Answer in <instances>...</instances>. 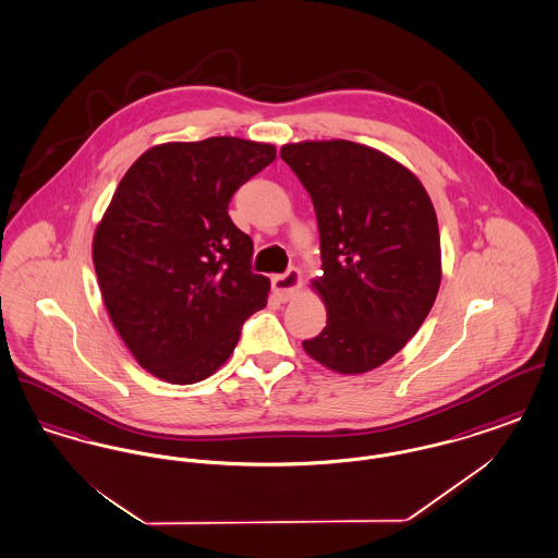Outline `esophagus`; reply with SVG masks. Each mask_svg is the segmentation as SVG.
Instances as JSON below:
<instances>
[{
	"mask_svg": "<svg viewBox=\"0 0 558 558\" xmlns=\"http://www.w3.org/2000/svg\"><path fill=\"white\" fill-rule=\"evenodd\" d=\"M271 287H274V291L278 292L280 296L291 299L292 294L299 291V287H301V271H299L296 267H291V269H287L284 274L274 276V278H271Z\"/></svg>",
	"mask_w": 558,
	"mask_h": 558,
	"instance_id": "1",
	"label": "esophagus"
}]
</instances>
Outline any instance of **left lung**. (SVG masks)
I'll return each instance as SVG.
<instances>
[{"instance_id":"left-lung-1","label":"left lung","mask_w":558,"mask_h":558,"mask_svg":"<svg viewBox=\"0 0 558 558\" xmlns=\"http://www.w3.org/2000/svg\"><path fill=\"white\" fill-rule=\"evenodd\" d=\"M318 217L324 274L314 280L328 319L303 349L330 371L385 364L423 326L441 282L439 226L418 178L398 160L349 142L280 150Z\"/></svg>"}]
</instances>
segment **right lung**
I'll return each mask as SVG.
<instances>
[{
  "label": "right lung",
  "instance_id": "right-lung-1",
  "mask_svg": "<svg viewBox=\"0 0 558 558\" xmlns=\"http://www.w3.org/2000/svg\"><path fill=\"white\" fill-rule=\"evenodd\" d=\"M274 159L271 144L226 135L155 146L130 167L94 234L108 316L137 364L167 383L211 376L266 307L269 280L253 274V240L228 205Z\"/></svg>",
  "mask_w": 558,
  "mask_h": 558
}]
</instances>
